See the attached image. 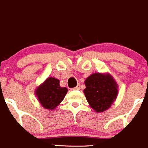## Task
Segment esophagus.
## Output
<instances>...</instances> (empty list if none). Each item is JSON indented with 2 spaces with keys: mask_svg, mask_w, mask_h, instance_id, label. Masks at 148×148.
<instances>
[{
  "mask_svg": "<svg viewBox=\"0 0 148 148\" xmlns=\"http://www.w3.org/2000/svg\"><path fill=\"white\" fill-rule=\"evenodd\" d=\"M80 89V84H78V86H75V88H73V90H78V89Z\"/></svg>",
  "mask_w": 148,
  "mask_h": 148,
  "instance_id": "obj_1",
  "label": "esophagus"
}]
</instances>
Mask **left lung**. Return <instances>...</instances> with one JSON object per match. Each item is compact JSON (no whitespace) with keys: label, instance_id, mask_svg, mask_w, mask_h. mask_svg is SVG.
I'll return each instance as SVG.
<instances>
[{"label":"left lung","instance_id":"obj_1","mask_svg":"<svg viewBox=\"0 0 148 148\" xmlns=\"http://www.w3.org/2000/svg\"><path fill=\"white\" fill-rule=\"evenodd\" d=\"M86 101L97 112L108 109L117 96V84L109 74L93 73L85 81Z\"/></svg>","mask_w":148,"mask_h":148}]
</instances>
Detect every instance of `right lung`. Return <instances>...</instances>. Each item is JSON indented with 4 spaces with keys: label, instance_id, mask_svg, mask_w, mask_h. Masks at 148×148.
<instances>
[{
    "label": "right lung",
    "instance_id": "add662e5",
    "mask_svg": "<svg viewBox=\"0 0 148 148\" xmlns=\"http://www.w3.org/2000/svg\"><path fill=\"white\" fill-rule=\"evenodd\" d=\"M67 91L66 87H61L59 80L51 77L36 89V95L45 108L52 110L63 101Z\"/></svg>",
    "mask_w": 148,
    "mask_h": 148
}]
</instances>
